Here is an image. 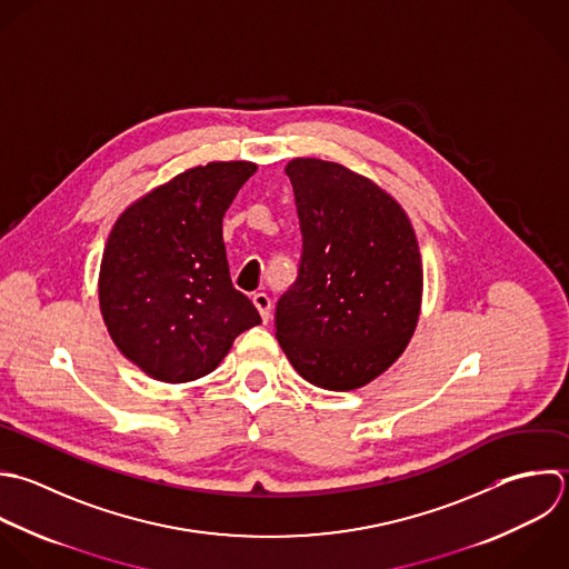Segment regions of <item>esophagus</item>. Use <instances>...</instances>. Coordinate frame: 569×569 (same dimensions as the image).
<instances>
[{
	"label": "esophagus",
	"instance_id": "obj_1",
	"mask_svg": "<svg viewBox=\"0 0 569 569\" xmlns=\"http://www.w3.org/2000/svg\"><path fill=\"white\" fill-rule=\"evenodd\" d=\"M252 303L257 306V310H259L261 319H263V321H268V319H270V308H272L270 297H268L266 292H254V295H252Z\"/></svg>",
	"mask_w": 569,
	"mask_h": 569
}]
</instances>
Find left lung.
Instances as JSON below:
<instances>
[{"label": "left lung", "mask_w": 569, "mask_h": 569, "mask_svg": "<svg viewBox=\"0 0 569 569\" xmlns=\"http://www.w3.org/2000/svg\"><path fill=\"white\" fill-rule=\"evenodd\" d=\"M301 228L297 281L274 312L279 346L323 390H355L406 350L423 268L403 208L370 179L321 159L286 166Z\"/></svg>", "instance_id": "left-lung-1"}]
</instances>
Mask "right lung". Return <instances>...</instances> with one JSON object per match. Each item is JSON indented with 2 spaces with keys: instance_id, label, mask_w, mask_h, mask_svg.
<instances>
[{
  "instance_id": "right-lung-1",
  "label": "right lung",
  "mask_w": 569,
  "mask_h": 569,
  "mask_svg": "<svg viewBox=\"0 0 569 569\" xmlns=\"http://www.w3.org/2000/svg\"><path fill=\"white\" fill-rule=\"evenodd\" d=\"M250 161L190 168L134 201L112 226L99 272L106 328L134 366L166 383L212 372L261 323L232 286L221 221Z\"/></svg>"
}]
</instances>
